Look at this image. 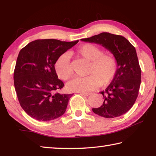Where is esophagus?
<instances>
[{
  "label": "esophagus",
  "mask_w": 156,
  "mask_h": 156,
  "mask_svg": "<svg viewBox=\"0 0 156 156\" xmlns=\"http://www.w3.org/2000/svg\"><path fill=\"white\" fill-rule=\"evenodd\" d=\"M80 94L82 95V96H89V95H91V93H87V92H80Z\"/></svg>",
  "instance_id": "1"
}]
</instances>
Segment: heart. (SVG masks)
<instances>
[{
  "label": "heart",
  "mask_w": 156,
  "mask_h": 156,
  "mask_svg": "<svg viewBox=\"0 0 156 156\" xmlns=\"http://www.w3.org/2000/svg\"><path fill=\"white\" fill-rule=\"evenodd\" d=\"M76 54L90 61L88 74L86 77H77L67 84L69 90L88 92L100 85H107L113 81L118 72V62L110 53H103L101 48L93 44H84L76 49ZM55 70L58 77L67 80L73 75L69 55L63 54L55 62Z\"/></svg>",
  "instance_id": "1"
}]
</instances>
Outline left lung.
I'll return each mask as SVG.
<instances>
[{"instance_id":"obj_1","label":"left lung","mask_w":156,"mask_h":156,"mask_svg":"<svg viewBox=\"0 0 156 156\" xmlns=\"http://www.w3.org/2000/svg\"><path fill=\"white\" fill-rule=\"evenodd\" d=\"M81 41L101 44L112 53L118 62L115 78L105 90L100 92L103 96V103L92 111L107 118L125 114L135 103L141 83V69L135 47L125 37L107 32Z\"/></svg>"}]
</instances>
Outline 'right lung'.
I'll list each match as a JSON object with an SVG mask.
<instances>
[{
  "label": "right lung",
  "instance_id": "obj_1",
  "mask_svg": "<svg viewBox=\"0 0 156 156\" xmlns=\"http://www.w3.org/2000/svg\"><path fill=\"white\" fill-rule=\"evenodd\" d=\"M78 41L36 40L20 50L14 73V87L21 107L34 119L52 120L64 114L72 94L56 93L64 83L55 62Z\"/></svg>",
  "mask_w": 156,
  "mask_h": 156
}]
</instances>
